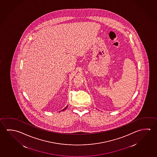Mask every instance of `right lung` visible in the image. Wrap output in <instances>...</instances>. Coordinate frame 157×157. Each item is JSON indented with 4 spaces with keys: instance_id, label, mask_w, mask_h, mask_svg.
Here are the masks:
<instances>
[{
    "instance_id": "obj_1",
    "label": "right lung",
    "mask_w": 157,
    "mask_h": 157,
    "mask_svg": "<svg viewBox=\"0 0 157 157\" xmlns=\"http://www.w3.org/2000/svg\"><path fill=\"white\" fill-rule=\"evenodd\" d=\"M67 107H68V105H67V106H66V107H65L64 109H62V111H64V110H65V109H66L67 108Z\"/></svg>"
}]
</instances>
